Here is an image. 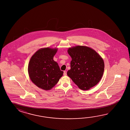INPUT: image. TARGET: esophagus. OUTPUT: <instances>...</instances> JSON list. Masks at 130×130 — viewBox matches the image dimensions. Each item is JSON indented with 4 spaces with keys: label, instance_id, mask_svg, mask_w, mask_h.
Returning a JSON list of instances; mask_svg holds the SVG:
<instances>
[{
    "label": "esophagus",
    "instance_id": "34e87169",
    "mask_svg": "<svg viewBox=\"0 0 130 130\" xmlns=\"http://www.w3.org/2000/svg\"><path fill=\"white\" fill-rule=\"evenodd\" d=\"M66 75H67V72H66V71H64V76H66Z\"/></svg>",
    "mask_w": 130,
    "mask_h": 130
}]
</instances>
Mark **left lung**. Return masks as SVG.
<instances>
[{"label":"left lung","instance_id":"obj_1","mask_svg":"<svg viewBox=\"0 0 130 130\" xmlns=\"http://www.w3.org/2000/svg\"><path fill=\"white\" fill-rule=\"evenodd\" d=\"M68 53L72 61L67 75L81 90H87L96 86L104 71L102 58L95 51L84 46L70 48Z\"/></svg>","mask_w":130,"mask_h":130}]
</instances>
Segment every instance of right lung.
I'll use <instances>...</instances> for the list:
<instances>
[{"label": "right lung", "mask_w": 130, "mask_h": 130, "mask_svg": "<svg viewBox=\"0 0 130 130\" xmlns=\"http://www.w3.org/2000/svg\"><path fill=\"white\" fill-rule=\"evenodd\" d=\"M57 52L56 48L39 49L31 57L28 64L30 79L36 86L44 90L52 88L63 75V72L53 59Z\"/></svg>", "instance_id": "add662e5"}]
</instances>
